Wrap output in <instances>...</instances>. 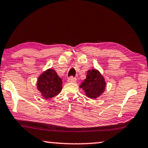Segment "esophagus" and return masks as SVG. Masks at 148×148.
Masks as SVG:
<instances>
[{
	"instance_id": "esophagus-1",
	"label": "esophagus",
	"mask_w": 148,
	"mask_h": 148,
	"mask_svg": "<svg viewBox=\"0 0 148 148\" xmlns=\"http://www.w3.org/2000/svg\"><path fill=\"white\" fill-rule=\"evenodd\" d=\"M76 78H74L73 76H70V78L68 79V82H76Z\"/></svg>"
}]
</instances>
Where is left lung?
<instances>
[{"label": "left lung", "instance_id": "obj_1", "mask_svg": "<svg viewBox=\"0 0 148 148\" xmlns=\"http://www.w3.org/2000/svg\"><path fill=\"white\" fill-rule=\"evenodd\" d=\"M105 87V78L96 69L88 70L86 79L80 85V88L84 91L86 97L92 99L99 97L104 92Z\"/></svg>", "mask_w": 148, "mask_h": 148}]
</instances>
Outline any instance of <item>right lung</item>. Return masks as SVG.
<instances>
[{
  "label": "right lung",
  "mask_w": 148,
  "mask_h": 148,
  "mask_svg": "<svg viewBox=\"0 0 148 148\" xmlns=\"http://www.w3.org/2000/svg\"><path fill=\"white\" fill-rule=\"evenodd\" d=\"M37 87L44 99H51L61 92L62 80L55 70L49 68L38 77Z\"/></svg>",
  "instance_id": "obj_1"
}]
</instances>
